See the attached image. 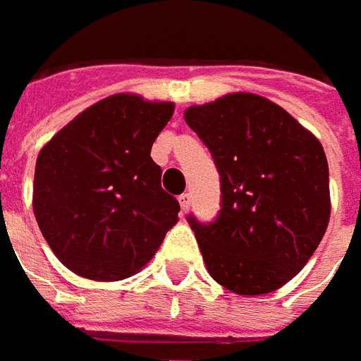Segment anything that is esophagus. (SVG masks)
I'll use <instances>...</instances> for the list:
<instances>
[{"label":"esophagus","mask_w":361,"mask_h":361,"mask_svg":"<svg viewBox=\"0 0 361 361\" xmlns=\"http://www.w3.org/2000/svg\"><path fill=\"white\" fill-rule=\"evenodd\" d=\"M178 202H180V209H183V213H187L188 207H190V192H183V195L178 197Z\"/></svg>","instance_id":"esophagus-1"}]
</instances>
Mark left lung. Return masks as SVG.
Returning <instances> with one entry per match:
<instances>
[{
  "label": "left lung",
  "mask_w": 361,
  "mask_h": 361,
  "mask_svg": "<svg viewBox=\"0 0 361 361\" xmlns=\"http://www.w3.org/2000/svg\"><path fill=\"white\" fill-rule=\"evenodd\" d=\"M185 120L221 176L213 223L188 215L204 265L239 295H263L293 279L329 223L324 146L271 100L237 92L190 106Z\"/></svg>",
  "instance_id": "1"
}]
</instances>
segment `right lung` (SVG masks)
Instances as JSON below:
<instances>
[{"label":"right lung","instance_id":"obj_1","mask_svg":"<svg viewBox=\"0 0 361 361\" xmlns=\"http://www.w3.org/2000/svg\"><path fill=\"white\" fill-rule=\"evenodd\" d=\"M173 102L114 94L86 108L37 154L34 215L70 271L120 281L152 259L180 204L160 187L150 148Z\"/></svg>","mask_w":361,"mask_h":361}]
</instances>
